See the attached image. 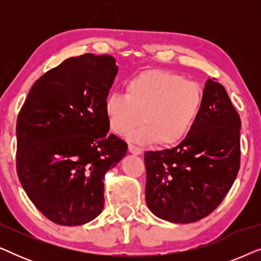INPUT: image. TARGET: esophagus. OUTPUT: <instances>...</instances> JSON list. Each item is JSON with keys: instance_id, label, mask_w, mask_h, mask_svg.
<instances>
[{"instance_id": "34e87169", "label": "esophagus", "mask_w": 261, "mask_h": 261, "mask_svg": "<svg viewBox=\"0 0 261 261\" xmlns=\"http://www.w3.org/2000/svg\"><path fill=\"white\" fill-rule=\"evenodd\" d=\"M128 151H129L130 153H133V154H135V155H139L142 153V149L133 144H128Z\"/></svg>"}]
</instances>
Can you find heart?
<instances>
[{"instance_id": "b5f03b06", "label": "heart", "mask_w": 261, "mask_h": 261, "mask_svg": "<svg viewBox=\"0 0 261 261\" xmlns=\"http://www.w3.org/2000/svg\"><path fill=\"white\" fill-rule=\"evenodd\" d=\"M203 102V92L194 81L163 70H146L124 83V96L110 94L105 114L114 133L132 135L140 144L162 147L178 145L190 132Z\"/></svg>"}]
</instances>
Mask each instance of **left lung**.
<instances>
[{
  "instance_id": "left-lung-1",
  "label": "left lung",
  "mask_w": 261,
  "mask_h": 261,
  "mask_svg": "<svg viewBox=\"0 0 261 261\" xmlns=\"http://www.w3.org/2000/svg\"><path fill=\"white\" fill-rule=\"evenodd\" d=\"M240 116L215 78L205 82L201 110L176 147L145 153L146 203L155 216L190 223L212 214L240 169Z\"/></svg>"
}]
</instances>
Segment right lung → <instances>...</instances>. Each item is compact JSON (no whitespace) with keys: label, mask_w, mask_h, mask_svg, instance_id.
<instances>
[{"label":"right lung","mask_w":261,"mask_h":261,"mask_svg":"<svg viewBox=\"0 0 261 261\" xmlns=\"http://www.w3.org/2000/svg\"><path fill=\"white\" fill-rule=\"evenodd\" d=\"M115 58L64 60L35 82L16 121V172L33 204L62 226L90 222L105 205V174L126 155L108 134L105 101Z\"/></svg>","instance_id":"1"}]
</instances>
